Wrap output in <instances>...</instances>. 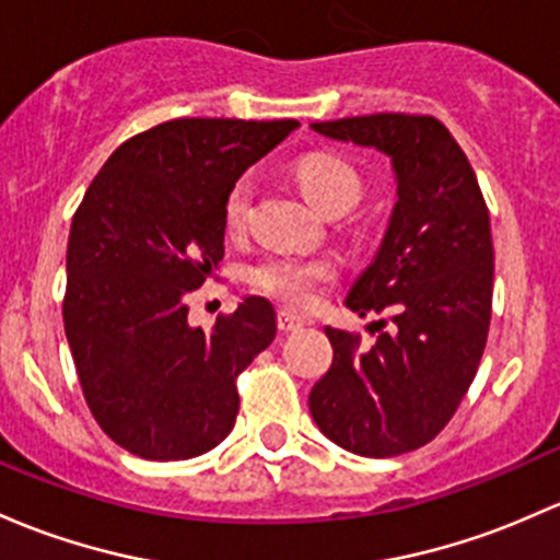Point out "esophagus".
<instances>
[{
  "label": "esophagus",
  "mask_w": 560,
  "mask_h": 560,
  "mask_svg": "<svg viewBox=\"0 0 560 560\" xmlns=\"http://www.w3.org/2000/svg\"><path fill=\"white\" fill-rule=\"evenodd\" d=\"M303 325H305L303 316L292 314V311H287V308L279 311V329H281V332H295V329H300Z\"/></svg>",
  "instance_id": "esophagus-1"
}]
</instances>
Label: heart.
<instances>
[{
  "instance_id": "obj_1",
  "label": "heart",
  "mask_w": 560,
  "mask_h": 560,
  "mask_svg": "<svg viewBox=\"0 0 560 560\" xmlns=\"http://www.w3.org/2000/svg\"><path fill=\"white\" fill-rule=\"evenodd\" d=\"M298 185L303 196L308 198L311 206L325 214L335 206H346L351 209L359 201L362 192V182L359 174L346 161L335 155H305L300 158L295 166ZM252 187L249 179H241L233 187L225 203V222L228 231L238 233L246 222V209H249ZM335 276V268L327 260H308V257H268V260L252 265L246 279L255 290L265 295L276 298L279 303L295 305L303 308L316 295V287L325 284Z\"/></svg>"
}]
</instances>
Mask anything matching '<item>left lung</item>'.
<instances>
[{"label": "left lung", "mask_w": 560, "mask_h": 560, "mask_svg": "<svg viewBox=\"0 0 560 560\" xmlns=\"http://www.w3.org/2000/svg\"><path fill=\"white\" fill-rule=\"evenodd\" d=\"M311 128L384 152L397 203L373 262L346 295L359 316L388 311L392 332L359 349L351 332L325 327L332 364L308 408L340 448L399 456L443 432L478 373L491 325V217L467 155L434 117L386 112Z\"/></svg>", "instance_id": "obj_1"}]
</instances>
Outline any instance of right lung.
Returning a JSON list of instances; mask_svg holds the SVG:
<instances>
[{"instance_id":"add662e5","label":"right lung","mask_w":560,"mask_h":560,"mask_svg":"<svg viewBox=\"0 0 560 560\" xmlns=\"http://www.w3.org/2000/svg\"><path fill=\"white\" fill-rule=\"evenodd\" d=\"M298 120L182 117L122 141L88 187L67 246L63 329L93 419L150 462L201 456L231 434L235 378L276 338L244 298L206 332L187 295L225 255L235 182Z\"/></svg>"}]
</instances>
